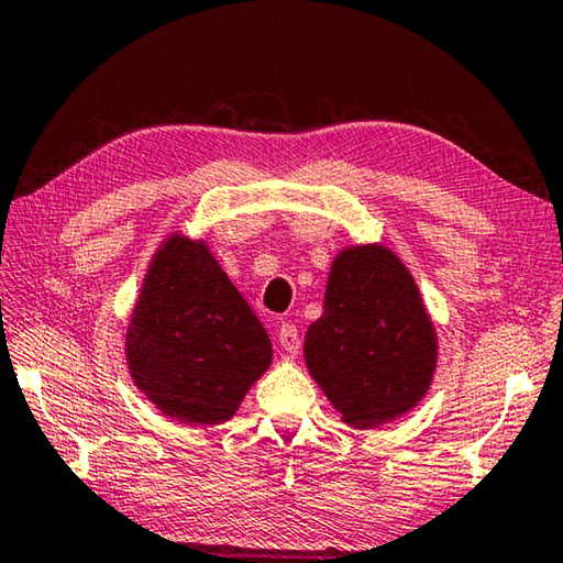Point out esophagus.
Masks as SVG:
<instances>
[{
  "label": "esophagus",
  "instance_id": "esophagus-1",
  "mask_svg": "<svg viewBox=\"0 0 563 563\" xmlns=\"http://www.w3.org/2000/svg\"><path fill=\"white\" fill-rule=\"evenodd\" d=\"M278 343H280V347H283L285 353L296 355L300 351V333H298V328L290 325V323H283L280 330H278Z\"/></svg>",
  "mask_w": 563,
  "mask_h": 563
}]
</instances>
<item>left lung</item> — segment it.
I'll use <instances>...</instances> for the list:
<instances>
[{
  "label": "left lung",
  "instance_id": "1",
  "mask_svg": "<svg viewBox=\"0 0 563 563\" xmlns=\"http://www.w3.org/2000/svg\"><path fill=\"white\" fill-rule=\"evenodd\" d=\"M302 355L347 426L376 428L421 404L439 363V335L394 250L353 245L333 257L323 316L310 323Z\"/></svg>",
  "mask_w": 563,
  "mask_h": 563
}]
</instances>
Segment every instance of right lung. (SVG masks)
Returning <instances> with one entry per match:
<instances>
[{
    "instance_id": "1",
    "label": "right lung",
    "mask_w": 563,
    "mask_h": 563,
    "mask_svg": "<svg viewBox=\"0 0 563 563\" xmlns=\"http://www.w3.org/2000/svg\"><path fill=\"white\" fill-rule=\"evenodd\" d=\"M124 355L157 410L187 426H218L271 368L273 343L208 243L175 233L150 261Z\"/></svg>"
}]
</instances>
